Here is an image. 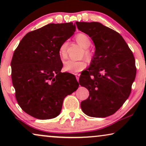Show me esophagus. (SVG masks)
Wrapping results in <instances>:
<instances>
[{"instance_id":"1","label":"esophagus","mask_w":146,"mask_h":146,"mask_svg":"<svg viewBox=\"0 0 146 146\" xmlns=\"http://www.w3.org/2000/svg\"><path fill=\"white\" fill-rule=\"evenodd\" d=\"M79 77H80L79 74H76V80H77L78 82L79 81Z\"/></svg>"}]
</instances>
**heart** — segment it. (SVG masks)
I'll return each instance as SVG.
<instances>
[{"mask_svg":"<svg viewBox=\"0 0 146 146\" xmlns=\"http://www.w3.org/2000/svg\"><path fill=\"white\" fill-rule=\"evenodd\" d=\"M76 40L79 45H80L83 48H88L91 44V41L90 38L86 35L83 33H80L76 36ZM68 46L67 42H64L59 48V56L61 58H64L66 57V52ZM85 56L88 60H90L92 58V54L89 50L85 49ZM86 66V62L85 60H67L64 64V70L66 72L70 73L76 74L84 70Z\"/></svg>","mask_w":146,"mask_h":146,"instance_id":"heart-1","label":"heart"}]
</instances>
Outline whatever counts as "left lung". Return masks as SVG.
<instances>
[{
	"mask_svg": "<svg viewBox=\"0 0 146 146\" xmlns=\"http://www.w3.org/2000/svg\"><path fill=\"white\" fill-rule=\"evenodd\" d=\"M78 29L92 40L95 52L80 85L89 97L80 104L83 112L105 117L117 111L128 98L136 75L132 52L118 33L98 22H76Z\"/></svg>",
	"mask_w": 146,
	"mask_h": 146,
	"instance_id": "1",
	"label": "left lung"
}]
</instances>
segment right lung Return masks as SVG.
<instances>
[{
  "mask_svg": "<svg viewBox=\"0 0 146 146\" xmlns=\"http://www.w3.org/2000/svg\"><path fill=\"white\" fill-rule=\"evenodd\" d=\"M72 23L49 24L27 33L11 61L16 98L24 111L35 118H54L63 100L78 88L74 75L61 72L60 45L74 35Z\"/></svg>",
  "mask_w": 146,
  "mask_h": 146,
  "instance_id": "obj_1",
  "label": "right lung"
}]
</instances>
